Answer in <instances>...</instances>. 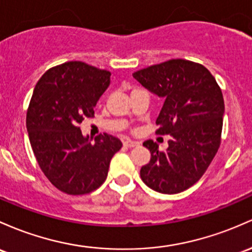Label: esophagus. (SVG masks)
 Segmentation results:
<instances>
[{
    "instance_id": "obj_1",
    "label": "esophagus",
    "mask_w": 252,
    "mask_h": 252,
    "mask_svg": "<svg viewBox=\"0 0 252 252\" xmlns=\"http://www.w3.org/2000/svg\"><path fill=\"white\" fill-rule=\"evenodd\" d=\"M123 145L126 146V147L131 148V147H136V146H139V142H137V141H132V140H126L123 142Z\"/></svg>"
}]
</instances>
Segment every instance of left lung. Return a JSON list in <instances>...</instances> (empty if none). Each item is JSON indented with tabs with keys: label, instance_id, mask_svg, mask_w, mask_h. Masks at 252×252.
Returning a JSON list of instances; mask_svg holds the SVG:
<instances>
[{
	"label": "left lung",
	"instance_id": "obj_1",
	"mask_svg": "<svg viewBox=\"0 0 252 252\" xmlns=\"http://www.w3.org/2000/svg\"><path fill=\"white\" fill-rule=\"evenodd\" d=\"M132 76L164 98L157 134L171 136L164 152L152 140L143 142L151 160L141 167V179L158 192L184 191L202 177L219 149L225 112L220 87L208 69L187 60L167 61Z\"/></svg>",
	"mask_w": 252,
	"mask_h": 252
}]
</instances>
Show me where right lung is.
I'll use <instances>...</instances> for the list:
<instances>
[{
    "mask_svg": "<svg viewBox=\"0 0 252 252\" xmlns=\"http://www.w3.org/2000/svg\"><path fill=\"white\" fill-rule=\"evenodd\" d=\"M111 74L82 62L49 69L33 90L26 128L35 159L57 189L69 195L88 193L104 183L110 161L122 147L112 135L94 141L79 124L94 116Z\"/></svg>",
    "mask_w": 252,
    "mask_h": 252,
    "instance_id": "right-lung-1",
    "label": "right lung"
}]
</instances>
